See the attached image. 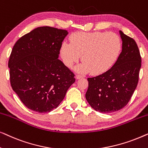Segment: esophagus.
Listing matches in <instances>:
<instances>
[{
	"instance_id": "34e87169",
	"label": "esophagus",
	"mask_w": 148,
	"mask_h": 148,
	"mask_svg": "<svg viewBox=\"0 0 148 148\" xmlns=\"http://www.w3.org/2000/svg\"><path fill=\"white\" fill-rule=\"evenodd\" d=\"M82 77H83L82 75H78V74L76 75V79H77L82 78Z\"/></svg>"
}]
</instances>
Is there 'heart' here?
<instances>
[{
    "label": "heart",
    "mask_w": 148,
    "mask_h": 148,
    "mask_svg": "<svg viewBox=\"0 0 148 148\" xmlns=\"http://www.w3.org/2000/svg\"><path fill=\"white\" fill-rule=\"evenodd\" d=\"M71 44H62L60 55L64 63L71 67L82 56L79 72L100 75L108 71L118 60L122 42L113 32H77L70 38Z\"/></svg>",
    "instance_id": "1"
}]
</instances>
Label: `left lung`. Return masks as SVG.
Returning <instances> with one entry per match:
<instances>
[{
	"mask_svg": "<svg viewBox=\"0 0 148 148\" xmlns=\"http://www.w3.org/2000/svg\"><path fill=\"white\" fill-rule=\"evenodd\" d=\"M122 51L114 65L104 73L88 78L86 98L94 110L102 113L116 112L126 106L139 81L141 58L133 38L119 31Z\"/></svg>",
	"mask_w": 148,
	"mask_h": 148,
	"instance_id": "1",
	"label": "left lung"
}]
</instances>
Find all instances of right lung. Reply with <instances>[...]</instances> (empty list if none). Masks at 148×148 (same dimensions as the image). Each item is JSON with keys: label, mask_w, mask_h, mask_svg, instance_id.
I'll return each instance as SVG.
<instances>
[{"label": "right lung", "mask_w": 148, "mask_h": 148, "mask_svg": "<svg viewBox=\"0 0 148 148\" xmlns=\"http://www.w3.org/2000/svg\"><path fill=\"white\" fill-rule=\"evenodd\" d=\"M66 30L44 26L17 40L8 66L10 82L23 104L40 113L56 108L75 81V74L58 59Z\"/></svg>", "instance_id": "1"}]
</instances>
